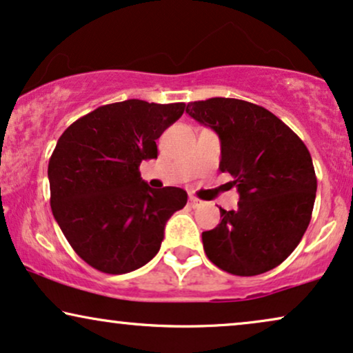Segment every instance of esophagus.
<instances>
[{
    "label": "esophagus",
    "instance_id": "esophagus-1",
    "mask_svg": "<svg viewBox=\"0 0 353 353\" xmlns=\"http://www.w3.org/2000/svg\"><path fill=\"white\" fill-rule=\"evenodd\" d=\"M189 205H190L192 208L199 207V205H200V200H199V199H195V197H189Z\"/></svg>",
    "mask_w": 353,
    "mask_h": 353
}]
</instances>
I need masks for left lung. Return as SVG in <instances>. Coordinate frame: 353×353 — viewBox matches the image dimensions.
I'll return each instance as SVG.
<instances>
[{
  "instance_id": "1",
  "label": "left lung",
  "mask_w": 353,
  "mask_h": 353,
  "mask_svg": "<svg viewBox=\"0 0 353 353\" xmlns=\"http://www.w3.org/2000/svg\"><path fill=\"white\" fill-rule=\"evenodd\" d=\"M185 112L216 132L220 169L239 192L236 210L220 208L216 228L203 231L205 254L239 276L275 269L295 251L311 221L316 181L306 145L282 120L252 102L212 97Z\"/></svg>"
}]
</instances>
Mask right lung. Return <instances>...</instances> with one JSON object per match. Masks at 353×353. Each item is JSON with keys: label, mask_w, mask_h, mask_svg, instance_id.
<instances>
[{"label": "right lung", "mask_w": 353, "mask_h": 353, "mask_svg": "<svg viewBox=\"0 0 353 353\" xmlns=\"http://www.w3.org/2000/svg\"><path fill=\"white\" fill-rule=\"evenodd\" d=\"M184 109V102H114L58 138L48 161L52 213L74 252L99 272L119 275L148 264L166 221L185 207L184 189H151L138 169L158 156L156 140Z\"/></svg>", "instance_id": "obj_1"}]
</instances>
